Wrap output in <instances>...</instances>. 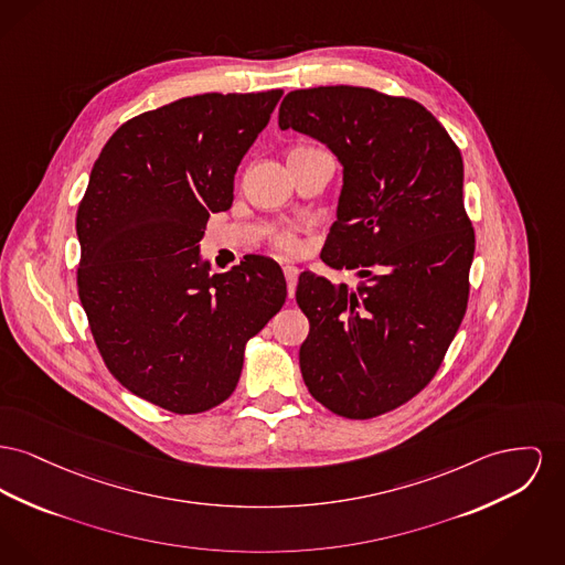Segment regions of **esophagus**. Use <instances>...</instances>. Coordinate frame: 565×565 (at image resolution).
<instances>
[{
  "mask_svg": "<svg viewBox=\"0 0 565 565\" xmlns=\"http://www.w3.org/2000/svg\"><path fill=\"white\" fill-rule=\"evenodd\" d=\"M284 277H286V284H288V297L292 299L295 290H297V281H299V268L290 265L284 266Z\"/></svg>",
  "mask_w": 565,
  "mask_h": 565,
  "instance_id": "obj_1",
  "label": "esophagus"
}]
</instances>
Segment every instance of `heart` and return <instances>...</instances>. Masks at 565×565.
<instances>
[{"label":"heart","mask_w":565,"mask_h":565,"mask_svg":"<svg viewBox=\"0 0 565 565\" xmlns=\"http://www.w3.org/2000/svg\"><path fill=\"white\" fill-rule=\"evenodd\" d=\"M268 243H270L279 254H286V256L299 254V233H297L295 228H290V226H279V228H275L273 233L268 234Z\"/></svg>","instance_id":"b5f03b06"}]
</instances>
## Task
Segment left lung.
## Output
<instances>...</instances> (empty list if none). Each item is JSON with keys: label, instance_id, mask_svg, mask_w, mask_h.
I'll use <instances>...</instances> for the list:
<instances>
[{"label": "left lung", "instance_id": "left-lung-1", "mask_svg": "<svg viewBox=\"0 0 565 565\" xmlns=\"http://www.w3.org/2000/svg\"><path fill=\"white\" fill-rule=\"evenodd\" d=\"M279 128L343 164L322 260L365 277L350 288L300 273L305 386L337 416H382L431 382L463 322L476 236L461 151L423 104L369 87L290 92Z\"/></svg>", "mask_w": 565, "mask_h": 565}]
</instances>
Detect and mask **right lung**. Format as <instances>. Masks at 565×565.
I'll use <instances>...</instances> for the list:
<instances>
[{"mask_svg":"<svg viewBox=\"0 0 565 565\" xmlns=\"http://www.w3.org/2000/svg\"><path fill=\"white\" fill-rule=\"evenodd\" d=\"M202 94L126 121L76 211L78 299L102 361L136 397L200 414L233 395L247 341L286 302L277 263L209 275L199 241L231 209L234 174L281 98Z\"/></svg>","mask_w":565,"mask_h":565,"instance_id":"right-lung-1","label":"right lung"}]
</instances>
